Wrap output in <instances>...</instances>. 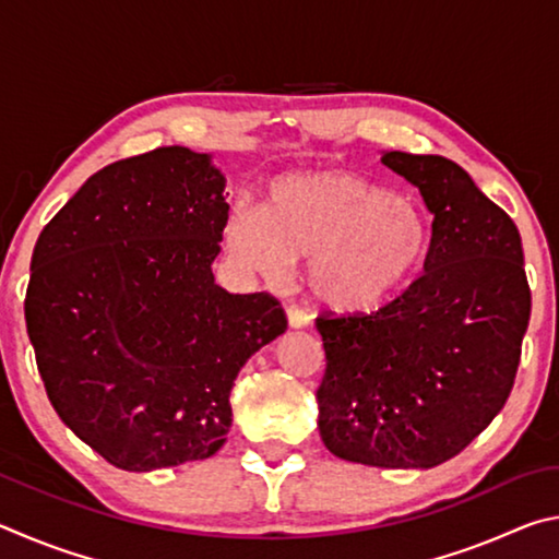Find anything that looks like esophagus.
<instances>
[{
	"instance_id": "34e87169",
	"label": "esophagus",
	"mask_w": 559,
	"mask_h": 559,
	"mask_svg": "<svg viewBox=\"0 0 559 559\" xmlns=\"http://www.w3.org/2000/svg\"><path fill=\"white\" fill-rule=\"evenodd\" d=\"M286 316H288V325L290 328L300 330V328H308L310 325V316L302 308H298V306H288Z\"/></svg>"
}]
</instances>
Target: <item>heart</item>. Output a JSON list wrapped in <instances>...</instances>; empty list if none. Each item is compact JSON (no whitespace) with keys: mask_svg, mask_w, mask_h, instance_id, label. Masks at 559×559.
Wrapping results in <instances>:
<instances>
[{"mask_svg":"<svg viewBox=\"0 0 559 559\" xmlns=\"http://www.w3.org/2000/svg\"><path fill=\"white\" fill-rule=\"evenodd\" d=\"M224 241L239 266L266 281L286 276L293 259H310L313 296L340 313H359L382 306L421 271L431 222L409 197L323 169L276 179L266 210H234Z\"/></svg>","mask_w":559,"mask_h":559,"instance_id":"obj_1","label":"heart"}]
</instances>
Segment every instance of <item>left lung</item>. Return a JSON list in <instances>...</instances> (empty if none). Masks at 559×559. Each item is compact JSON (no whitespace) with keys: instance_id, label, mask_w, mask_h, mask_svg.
<instances>
[{"instance_id":"left-lung-1","label":"left lung","mask_w":559,"mask_h":559,"mask_svg":"<svg viewBox=\"0 0 559 559\" xmlns=\"http://www.w3.org/2000/svg\"><path fill=\"white\" fill-rule=\"evenodd\" d=\"M431 212L424 273L370 316H320V439L337 459L433 468L503 409L530 320L513 219L441 155L382 153Z\"/></svg>"}]
</instances>
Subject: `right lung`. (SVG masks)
Here are the masks:
<instances>
[{
  "instance_id": "right-lung-1",
  "label": "right lung",
  "mask_w": 559,
  "mask_h": 559,
  "mask_svg": "<svg viewBox=\"0 0 559 559\" xmlns=\"http://www.w3.org/2000/svg\"><path fill=\"white\" fill-rule=\"evenodd\" d=\"M224 187L212 155L157 147L88 177L34 246L24 318L46 394L122 471L214 456L236 374L288 328L269 293L214 283Z\"/></svg>"
}]
</instances>
